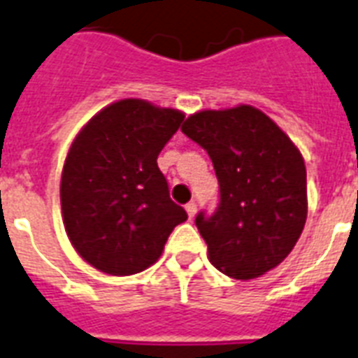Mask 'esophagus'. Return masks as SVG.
<instances>
[{"mask_svg": "<svg viewBox=\"0 0 358 358\" xmlns=\"http://www.w3.org/2000/svg\"><path fill=\"white\" fill-rule=\"evenodd\" d=\"M186 213H187V216H189V220H193V216H195V214H197V203H187L186 205Z\"/></svg>", "mask_w": 358, "mask_h": 358, "instance_id": "34e87169", "label": "esophagus"}]
</instances>
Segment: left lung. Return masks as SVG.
<instances>
[{
	"instance_id": "8db88e82",
	"label": "left lung",
	"mask_w": 358,
	"mask_h": 358,
	"mask_svg": "<svg viewBox=\"0 0 358 358\" xmlns=\"http://www.w3.org/2000/svg\"><path fill=\"white\" fill-rule=\"evenodd\" d=\"M182 132L205 148L220 184L218 210L195 218L208 260L231 279L266 275L306 226L307 174L298 145L248 104L193 113Z\"/></svg>"
}]
</instances>
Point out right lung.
Listing matches in <instances>:
<instances>
[{
    "mask_svg": "<svg viewBox=\"0 0 358 358\" xmlns=\"http://www.w3.org/2000/svg\"><path fill=\"white\" fill-rule=\"evenodd\" d=\"M182 121L180 110L123 98L89 119L71 142L60 180L62 220L76 252L98 271H144L187 220L157 166Z\"/></svg>",
    "mask_w": 358,
    "mask_h": 358,
    "instance_id": "1",
    "label": "right lung"
}]
</instances>
